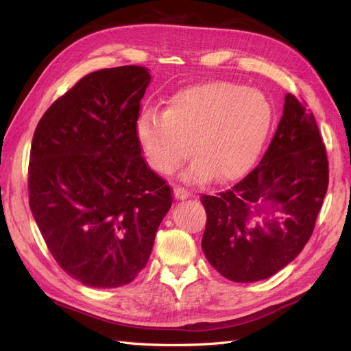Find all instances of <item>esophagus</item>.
<instances>
[{
	"label": "esophagus",
	"instance_id": "1",
	"mask_svg": "<svg viewBox=\"0 0 351 351\" xmlns=\"http://www.w3.org/2000/svg\"><path fill=\"white\" fill-rule=\"evenodd\" d=\"M173 193H175V197H176V199H180V200L187 199V197H190V195H191V193H190L187 189L180 187V185H178V187H175Z\"/></svg>",
	"mask_w": 351,
	"mask_h": 351
}]
</instances>
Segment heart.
<instances>
[{
    "label": "heart",
    "instance_id": "1",
    "mask_svg": "<svg viewBox=\"0 0 351 351\" xmlns=\"http://www.w3.org/2000/svg\"><path fill=\"white\" fill-rule=\"evenodd\" d=\"M273 122L267 95L229 81H208L178 90L164 113L146 110L136 122V138L146 161L162 175L184 170L189 182L234 181L256 161Z\"/></svg>",
    "mask_w": 351,
    "mask_h": 351
}]
</instances>
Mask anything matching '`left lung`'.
Returning <instances> with one entry per match:
<instances>
[{
    "label": "left lung",
    "instance_id": "8db88e82",
    "mask_svg": "<svg viewBox=\"0 0 351 351\" xmlns=\"http://www.w3.org/2000/svg\"><path fill=\"white\" fill-rule=\"evenodd\" d=\"M329 185V161L306 104L285 96L283 114L263 160L232 189L200 197L206 211L202 250L234 282L270 278L309 241ZM271 217L255 228L252 215ZM282 212V218H274ZM266 217V218H267Z\"/></svg>",
    "mask_w": 351,
    "mask_h": 351
}]
</instances>
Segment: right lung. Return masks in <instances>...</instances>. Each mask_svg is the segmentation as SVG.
<instances>
[{
	"label": "right lung",
	"instance_id": "1",
	"mask_svg": "<svg viewBox=\"0 0 351 351\" xmlns=\"http://www.w3.org/2000/svg\"><path fill=\"white\" fill-rule=\"evenodd\" d=\"M149 83L141 66L88 73L34 131L29 210L57 264L87 287L136 279L171 206V189L147 166L136 138Z\"/></svg>",
	"mask_w": 351,
	"mask_h": 351
}]
</instances>
